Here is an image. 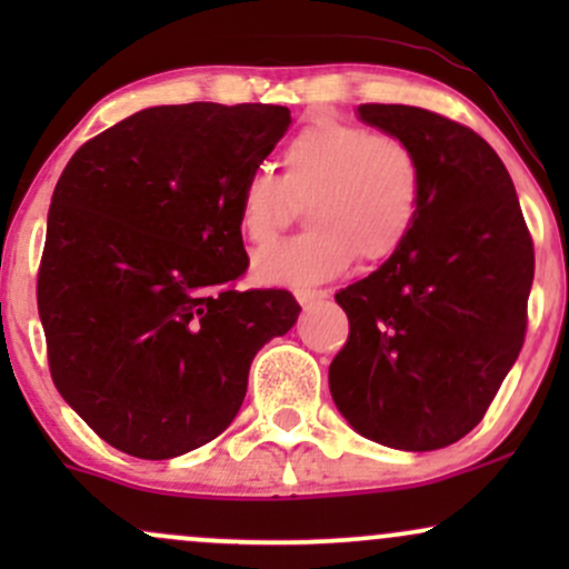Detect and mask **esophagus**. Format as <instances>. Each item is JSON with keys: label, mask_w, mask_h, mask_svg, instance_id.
I'll list each match as a JSON object with an SVG mask.
<instances>
[{"label": "esophagus", "mask_w": 569, "mask_h": 569, "mask_svg": "<svg viewBox=\"0 0 569 569\" xmlns=\"http://www.w3.org/2000/svg\"><path fill=\"white\" fill-rule=\"evenodd\" d=\"M293 297H297V302L302 307H310L316 302H323L326 297H329V291H321V289H297L293 291Z\"/></svg>", "instance_id": "obj_1"}]
</instances>
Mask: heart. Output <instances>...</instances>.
<instances>
[{
  "label": "heart",
  "instance_id": "obj_1",
  "mask_svg": "<svg viewBox=\"0 0 569 569\" xmlns=\"http://www.w3.org/2000/svg\"><path fill=\"white\" fill-rule=\"evenodd\" d=\"M283 173L257 168L238 189V227L251 246H267L297 219L307 230L253 259L262 283L310 289L356 262H390L415 232L422 206V168L396 136L342 120H312L283 147Z\"/></svg>",
  "mask_w": 569,
  "mask_h": 569
}]
</instances>
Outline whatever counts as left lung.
Returning a JSON list of instances; mask_svg holds the SVG:
<instances>
[{
  "label": "left lung",
  "instance_id": "obj_1",
  "mask_svg": "<svg viewBox=\"0 0 569 569\" xmlns=\"http://www.w3.org/2000/svg\"><path fill=\"white\" fill-rule=\"evenodd\" d=\"M358 114L415 149L422 206L407 246L337 291L350 335L329 388L361 436L430 452L479 426L519 358L532 234L511 176L476 130L403 103H361Z\"/></svg>",
  "mask_w": 569,
  "mask_h": 569
}]
</instances>
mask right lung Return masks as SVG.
Returning <instances> with one entry per match:
<instances>
[{"mask_svg":"<svg viewBox=\"0 0 569 569\" xmlns=\"http://www.w3.org/2000/svg\"><path fill=\"white\" fill-rule=\"evenodd\" d=\"M291 126L272 103H179L84 141L48 213L37 307L58 393L103 441L168 460L224 430L286 289L238 291V189Z\"/></svg>","mask_w":569,"mask_h":569,"instance_id":"obj_1","label":"right lung"}]
</instances>
